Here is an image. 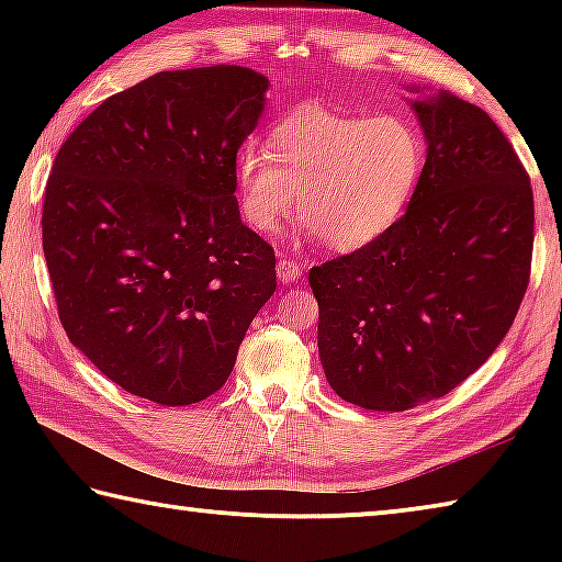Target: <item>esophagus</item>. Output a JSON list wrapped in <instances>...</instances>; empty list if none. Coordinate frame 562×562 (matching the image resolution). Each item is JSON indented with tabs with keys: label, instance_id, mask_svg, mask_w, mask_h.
<instances>
[{
	"label": "esophagus",
	"instance_id": "1",
	"mask_svg": "<svg viewBox=\"0 0 562 562\" xmlns=\"http://www.w3.org/2000/svg\"><path fill=\"white\" fill-rule=\"evenodd\" d=\"M278 278H280L282 284H292L294 280L302 278V268H300L297 262L282 258V260L278 262Z\"/></svg>",
	"mask_w": 562,
	"mask_h": 562
}]
</instances>
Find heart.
Masks as SVG:
<instances>
[{
  "label": "heart",
  "instance_id": "heart-1",
  "mask_svg": "<svg viewBox=\"0 0 562 562\" xmlns=\"http://www.w3.org/2000/svg\"><path fill=\"white\" fill-rule=\"evenodd\" d=\"M268 148L245 146L235 164L243 221L278 231L294 211L302 231L339 252H355L392 231L424 170L418 128L394 113H345L302 103L272 128Z\"/></svg>",
  "mask_w": 562,
  "mask_h": 562
}]
</instances>
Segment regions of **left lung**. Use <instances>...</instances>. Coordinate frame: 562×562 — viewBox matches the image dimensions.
<instances>
[{"instance_id": "1", "label": "left lung", "mask_w": 562, "mask_h": 562, "mask_svg": "<svg viewBox=\"0 0 562 562\" xmlns=\"http://www.w3.org/2000/svg\"><path fill=\"white\" fill-rule=\"evenodd\" d=\"M412 109L426 164L406 213L310 270L327 382L372 412H406L469 379L506 337L530 278L532 188L508 138L449 91Z\"/></svg>"}]
</instances>
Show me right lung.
Segmentation results:
<instances>
[{
  "label": "right lung",
  "instance_id": "obj_1",
  "mask_svg": "<svg viewBox=\"0 0 562 562\" xmlns=\"http://www.w3.org/2000/svg\"><path fill=\"white\" fill-rule=\"evenodd\" d=\"M265 91L245 66L160 71L109 97L56 154L42 243L59 319L133 396L215 394L278 288L274 250L235 198Z\"/></svg>",
  "mask_w": 562,
  "mask_h": 562
}]
</instances>
